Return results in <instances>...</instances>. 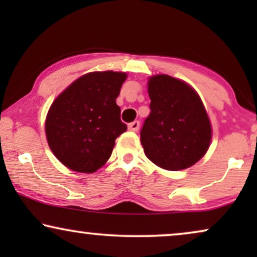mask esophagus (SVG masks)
I'll use <instances>...</instances> for the list:
<instances>
[{"label": "esophagus", "instance_id": "esophagus-1", "mask_svg": "<svg viewBox=\"0 0 257 257\" xmlns=\"http://www.w3.org/2000/svg\"><path fill=\"white\" fill-rule=\"evenodd\" d=\"M139 126H140V122L138 120H135V121L130 122V124H128V130L137 132L139 130Z\"/></svg>", "mask_w": 257, "mask_h": 257}]
</instances>
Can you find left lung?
<instances>
[{
  "mask_svg": "<svg viewBox=\"0 0 257 257\" xmlns=\"http://www.w3.org/2000/svg\"><path fill=\"white\" fill-rule=\"evenodd\" d=\"M151 113L140 142L149 159L164 170L180 171L201 159L212 140V127L199 94L167 75L149 79Z\"/></svg>",
  "mask_w": 257,
  "mask_h": 257,
  "instance_id": "1",
  "label": "left lung"
}]
</instances>
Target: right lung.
Returning <instances> with one entry per match:
<instances>
[{
    "mask_svg": "<svg viewBox=\"0 0 257 257\" xmlns=\"http://www.w3.org/2000/svg\"><path fill=\"white\" fill-rule=\"evenodd\" d=\"M125 72H90L54 100L45 119V135L55 157L70 170L93 173L111 157L114 142L127 126L115 99Z\"/></svg>",
    "mask_w": 257,
    "mask_h": 257,
    "instance_id": "add662e5",
    "label": "right lung"
}]
</instances>
